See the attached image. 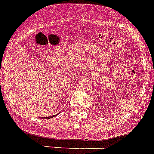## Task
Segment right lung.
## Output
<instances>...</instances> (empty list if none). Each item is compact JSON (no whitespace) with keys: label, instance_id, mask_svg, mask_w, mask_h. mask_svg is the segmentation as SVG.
Returning a JSON list of instances; mask_svg holds the SVG:
<instances>
[{"label":"right lung","instance_id":"right-lung-1","mask_svg":"<svg viewBox=\"0 0 154 154\" xmlns=\"http://www.w3.org/2000/svg\"><path fill=\"white\" fill-rule=\"evenodd\" d=\"M58 114H59V113H57V114H55V115H52V116H50V117H45V118H46V119H50V118H51V117H55V116H56V115H58Z\"/></svg>","mask_w":154,"mask_h":154}]
</instances>
